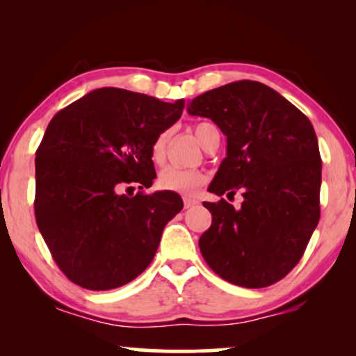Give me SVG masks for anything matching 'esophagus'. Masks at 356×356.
I'll return each instance as SVG.
<instances>
[{"label":"esophagus","mask_w":356,"mask_h":356,"mask_svg":"<svg viewBox=\"0 0 356 356\" xmlns=\"http://www.w3.org/2000/svg\"><path fill=\"white\" fill-rule=\"evenodd\" d=\"M183 202H184V209H191V207L196 206V204H199L197 199L189 197V196H184L183 197Z\"/></svg>","instance_id":"esophagus-1"}]
</instances>
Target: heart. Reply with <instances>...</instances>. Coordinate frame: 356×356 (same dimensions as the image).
<instances>
[{
    "label": "heart",
    "instance_id": "obj_1",
    "mask_svg": "<svg viewBox=\"0 0 356 356\" xmlns=\"http://www.w3.org/2000/svg\"><path fill=\"white\" fill-rule=\"evenodd\" d=\"M213 129H217L212 123H197L194 126V136H196L199 143L204 149L207 147L209 136ZM170 143V131H162L154 139L152 147H150V155L155 163H163L167 157V149ZM206 181V173L201 168H178V167H167L160 172L157 178V184L160 189L165 191H175L181 194H193L197 191V188Z\"/></svg>",
    "mask_w": 356,
    "mask_h": 356
}]
</instances>
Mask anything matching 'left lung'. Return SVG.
<instances>
[{"instance_id": "1", "label": "left lung", "mask_w": 356, "mask_h": 356, "mask_svg": "<svg viewBox=\"0 0 356 356\" xmlns=\"http://www.w3.org/2000/svg\"><path fill=\"white\" fill-rule=\"evenodd\" d=\"M188 113L211 118L227 136V157L209 191L241 209L204 202L212 225L199 238L202 257L223 280L264 289L298 264L318 227L321 162L311 121L266 84L236 81L196 97Z\"/></svg>"}]
</instances>
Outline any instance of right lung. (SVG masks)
Returning a JSON list of instances; mask_svg holds the SVG:
<instances>
[{
  "mask_svg": "<svg viewBox=\"0 0 356 356\" xmlns=\"http://www.w3.org/2000/svg\"><path fill=\"white\" fill-rule=\"evenodd\" d=\"M184 100L102 87L58 111L35 152V220L53 261L87 290L126 285L147 269L179 194L152 186L154 139ZM131 194H129V191Z\"/></svg>",
  "mask_w": 356,
  "mask_h": 356,
  "instance_id": "1",
  "label": "right lung"
}]
</instances>
